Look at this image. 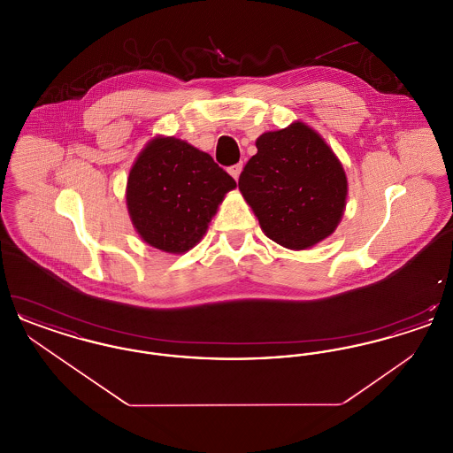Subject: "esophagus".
<instances>
[{"label":"esophagus","mask_w":453,"mask_h":453,"mask_svg":"<svg viewBox=\"0 0 453 453\" xmlns=\"http://www.w3.org/2000/svg\"><path fill=\"white\" fill-rule=\"evenodd\" d=\"M241 172H242V163H237V165H234V166H231V168H229V174H231L234 180L239 178Z\"/></svg>","instance_id":"obj_1"}]
</instances>
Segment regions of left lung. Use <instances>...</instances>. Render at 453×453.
<instances>
[{"mask_svg":"<svg viewBox=\"0 0 453 453\" xmlns=\"http://www.w3.org/2000/svg\"><path fill=\"white\" fill-rule=\"evenodd\" d=\"M239 176L263 233L288 250L331 236L345 212V170L323 137L302 122L265 132Z\"/></svg>","mask_w":453,"mask_h":453,"instance_id":"obj_1","label":"left lung"}]
</instances>
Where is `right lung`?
I'll list each match as a JSON object with an SVG mask.
<instances>
[{
  "mask_svg": "<svg viewBox=\"0 0 453 453\" xmlns=\"http://www.w3.org/2000/svg\"><path fill=\"white\" fill-rule=\"evenodd\" d=\"M236 188L212 156L192 144L157 135L130 168V220L152 248L181 255L203 237L219 203Z\"/></svg>",
  "mask_w": 453,
  "mask_h": 453,
  "instance_id": "obj_1",
  "label": "right lung"
}]
</instances>
